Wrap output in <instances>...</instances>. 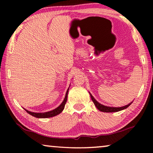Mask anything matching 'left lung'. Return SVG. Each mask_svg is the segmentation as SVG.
Masks as SVG:
<instances>
[{
	"mask_svg": "<svg viewBox=\"0 0 153 153\" xmlns=\"http://www.w3.org/2000/svg\"><path fill=\"white\" fill-rule=\"evenodd\" d=\"M90 93V92H89ZM90 97H91V99L92 100L93 102H94V105L96 106V107H97L98 110L102 111V112H105V113H113V112H117V111H120L121 110H123V109H126V108H128L129 105H130L132 102L129 103L128 105H127L126 106H123V107H108V106H105V105H103L102 104H100V103L98 102L97 100L95 99V98L93 97V96L90 94Z\"/></svg>",
	"mask_w": 153,
	"mask_h": 153,
	"instance_id": "left-lung-1",
	"label": "left lung"
}]
</instances>
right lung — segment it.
I'll use <instances>...</instances> for the list:
<instances>
[{"label":"right lung","mask_w":153,"mask_h":153,"mask_svg":"<svg viewBox=\"0 0 153 153\" xmlns=\"http://www.w3.org/2000/svg\"><path fill=\"white\" fill-rule=\"evenodd\" d=\"M69 87H70V86H69ZM69 88L67 90L65 97L63 101L62 102L61 104L59 105L58 107H56V108H55V109L48 111V112H45V113H35V112H32V111H27V109H25V108L24 109L27 111V113H29L31 115H32L33 117H37V118H48V117H54V116L57 115L59 114H60L64 109L65 105V103L67 100V94H68Z\"/></svg>","instance_id":"1"}]
</instances>
